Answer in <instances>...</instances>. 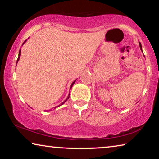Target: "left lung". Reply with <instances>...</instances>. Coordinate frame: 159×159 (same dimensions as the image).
<instances>
[{
  "mask_svg": "<svg viewBox=\"0 0 159 159\" xmlns=\"http://www.w3.org/2000/svg\"><path fill=\"white\" fill-rule=\"evenodd\" d=\"M139 45H140V50L141 51H142V45H141V44H140V43H139Z\"/></svg>",
  "mask_w": 159,
  "mask_h": 159,
  "instance_id": "8db88e82",
  "label": "left lung"
}]
</instances>
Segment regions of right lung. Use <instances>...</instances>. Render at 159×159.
Here are the masks:
<instances>
[{"mask_svg":"<svg viewBox=\"0 0 159 159\" xmlns=\"http://www.w3.org/2000/svg\"><path fill=\"white\" fill-rule=\"evenodd\" d=\"M25 41H26V40H25ZM24 43H23V44H24ZM20 56H21V50H20V51H19V56H18V58H17V61H16V64H17V62L19 61V58H20ZM75 81H74V82H72V84H71V87H72L73 84H75ZM69 95L68 98H67V99H66V101H65L64 102H63V103H62V104H64V103H65V102H66V101H67V100L69 99ZM62 104H61V105H62ZM56 107H57V106H56ZM55 108H56V107H55Z\"/></svg>","mask_w":159,"mask_h":159,"instance_id":"add662e5","label":"right lung"}]
</instances>
